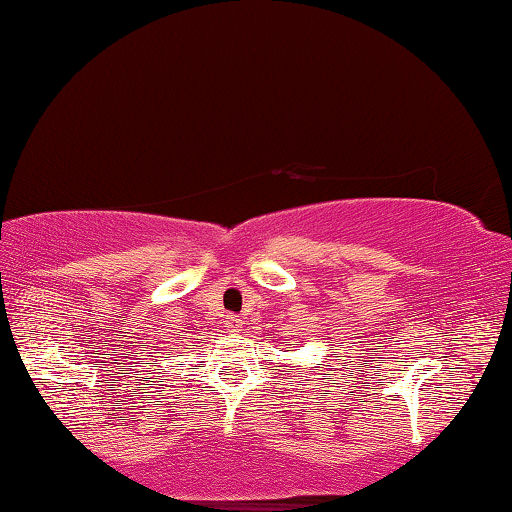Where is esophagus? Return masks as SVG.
Instances as JSON below:
<instances>
[{
  "instance_id": "esophagus-1",
  "label": "esophagus",
  "mask_w": 512,
  "mask_h": 512,
  "mask_svg": "<svg viewBox=\"0 0 512 512\" xmlns=\"http://www.w3.org/2000/svg\"><path fill=\"white\" fill-rule=\"evenodd\" d=\"M228 325H230V327H235V325H237V318H235V316H232V318L228 320Z\"/></svg>"
}]
</instances>
